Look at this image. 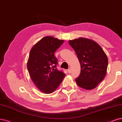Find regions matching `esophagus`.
I'll list each match as a JSON object with an SVG mask.
<instances>
[{"instance_id": "1", "label": "esophagus", "mask_w": 122, "mask_h": 122, "mask_svg": "<svg viewBox=\"0 0 122 122\" xmlns=\"http://www.w3.org/2000/svg\"><path fill=\"white\" fill-rule=\"evenodd\" d=\"M67 71H68V72L69 73H70L71 72V68H69L68 70H67Z\"/></svg>"}]
</instances>
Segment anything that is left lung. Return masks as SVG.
Returning <instances> with one entry per match:
<instances>
[{
    "label": "left lung",
    "mask_w": 122,
    "mask_h": 122,
    "mask_svg": "<svg viewBox=\"0 0 122 122\" xmlns=\"http://www.w3.org/2000/svg\"><path fill=\"white\" fill-rule=\"evenodd\" d=\"M74 50L80 64V75L75 79L77 85L90 90L97 86L104 79L108 60L101 47L93 41L80 38L69 41Z\"/></svg>",
    "instance_id": "1"
}]
</instances>
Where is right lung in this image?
Instances as JSON below:
<instances>
[{
	"instance_id": "add662e5",
	"label": "right lung",
	"mask_w": 122,
	"mask_h": 122,
	"mask_svg": "<svg viewBox=\"0 0 122 122\" xmlns=\"http://www.w3.org/2000/svg\"><path fill=\"white\" fill-rule=\"evenodd\" d=\"M63 42V40L47 36L30 50L27 68L33 82L44 93L54 92L65 76L63 72L57 69L58 60L54 56Z\"/></svg>"
}]
</instances>
